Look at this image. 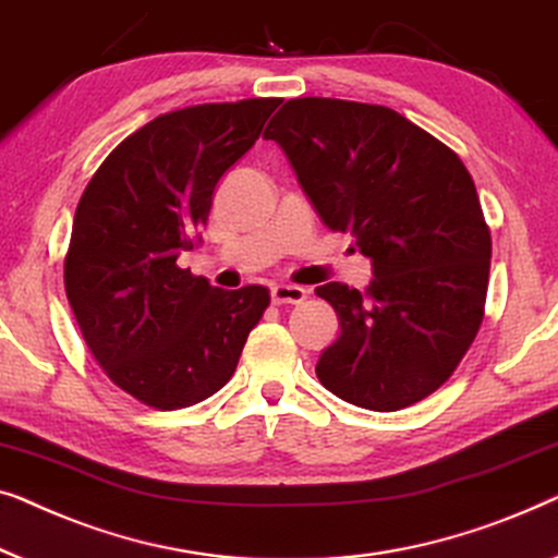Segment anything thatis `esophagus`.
Segmentation results:
<instances>
[{
  "label": "esophagus",
  "instance_id": "obj_1",
  "mask_svg": "<svg viewBox=\"0 0 558 558\" xmlns=\"http://www.w3.org/2000/svg\"><path fill=\"white\" fill-rule=\"evenodd\" d=\"M270 295L276 305H286V303H303L308 293H305V288H301V286H288V282H280V286H272Z\"/></svg>",
  "mask_w": 558,
  "mask_h": 558
}]
</instances>
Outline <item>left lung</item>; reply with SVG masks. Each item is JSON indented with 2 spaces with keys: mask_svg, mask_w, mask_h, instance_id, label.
<instances>
[{
  "mask_svg": "<svg viewBox=\"0 0 558 558\" xmlns=\"http://www.w3.org/2000/svg\"><path fill=\"white\" fill-rule=\"evenodd\" d=\"M333 232H351L374 278L326 282L341 336L318 359L343 402L397 412L433 395L485 316L490 230L460 156L387 106L288 100L265 129Z\"/></svg>",
  "mask_w": 558,
  "mask_h": 558,
  "instance_id": "left-lung-1",
  "label": "left lung"
}]
</instances>
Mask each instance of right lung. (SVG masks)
Listing matches in <instances>:
<instances>
[{"instance_id": "right-lung-1", "label": "right lung", "mask_w": 558, "mask_h": 558, "mask_svg": "<svg viewBox=\"0 0 558 558\" xmlns=\"http://www.w3.org/2000/svg\"><path fill=\"white\" fill-rule=\"evenodd\" d=\"M280 98L202 104L125 136L77 202L65 293L93 359L154 410H182L230 381L270 293L222 290L179 268L211 194L260 136Z\"/></svg>"}]
</instances>
